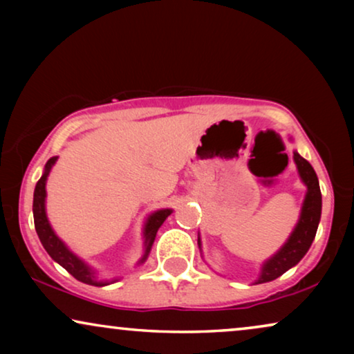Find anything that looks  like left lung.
Wrapping results in <instances>:
<instances>
[{
	"instance_id": "8db88e82",
	"label": "left lung",
	"mask_w": 354,
	"mask_h": 354,
	"mask_svg": "<svg viewBox=\"0 0 354 354\" xmlns=\"http://www.w3.org/2000/svg\"><path fill=\"white\" fill-rule=\"evenodd\" d=\"M295 164H297L299 177L304 185L308 187L306 198H304L301 214L295 230L290 235L282 248L275 253L272 258L266 261L261 269V275L256 283L270 282V280L277 279L293 266H297L304 254L308 253L309 246H311L314 236H316L319 221H321V209H322V195L321 188H319V180L316 172L311 164L306 159L295 151L293 153ZM198 246L201 248L200 236H198Z\"/></svg>"
}]
</instances>
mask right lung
<instances>
[{"label":"right lung","instance_id":"obj_1","mask_svg":"<svg viewBox=\"0 0 354 354\" xmlns=\"http://www.w3.org/2000/svg\"><path fill=\"white\" fill-rule=\"evenodd\" d=\"M57 156L51 158L50 161L46 162L45 172L40 177V180L37 182L35 192H33V222H35V230L38 234V239H40L43 248L46 250V253L51 256L53 259L56 261L57 264H61L67 272L74 275L77 280L84 282L86 285H95V287H104L108 282H101V280H96L95 270L90 268L88 264H85L79 256H75L72 251L67 248V246L62 243L59 236L55 234V230L51 229L50 221L46 217V209H45V200H46V178L50 176L51 167L55 166ZM172 209H159L154 211L151 216L147 219V224H145L143 230V248L145 254L143 258L140 259V263H145V259L148 258L149 251H151L153 241L156 239L158 229L162 225V222L167 219V216H171Z\"/></svg>","mask_w":354,"mask_h":354}]
</instances>
